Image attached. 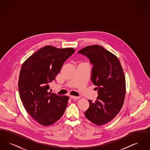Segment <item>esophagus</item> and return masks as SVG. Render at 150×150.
Listing matches in <instances>:
<instances>
[{"instance_id": "obj_1", "label": "esophagus", "mask_w": 150, "mask_h": 150, "mask_svg": "<svg viewBox=\"0 0 150 150\" xmlns=\"http://www.w3.org/2000/svg\"><path fill=\"white\" fill-rule=\"evenodd\" d=\"M70 98L72 99V100H78L80 98V97H76V96H70Z\"/></svg>"}]
</instances>
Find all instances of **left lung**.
Here are the masks:
<instances>
[{
    "instance_id": "8db88e82",
    "label": "left lung",
    "mask_w": 150,
    "mask_h": 150,
    "mask_svg": "<svg viewBox=\"0 0 150 150\" xmlns=\"http://www.w3.org/2000/svg\"><path fill=\"white\" fill-rule=\"evenodd\" d=\"M78 53L93 64L91 80L98 96L85 112L86 117L97 125L112 120L122 107L126 93L125 78L120 62L114 54L98 45L87 46Z\"/></svg>"
}]
</instances>
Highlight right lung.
I'll list each match as a JSON object with an SVG mask.
<instances>
[{
  "mask_svg": "<svg viewBox=\"0 0 150 150\" xmlns=\"http://www.w3.org/2000/svg\"><path fill=\"white\" fill-rule=\"evenodd\" d=\"M74 52V48L47 45L22 64L18 80L20 98L30 116L43 126L52 125L64 114L69 97L49 92V83Z\"/></svg>",
  "mask_w": 150,
  "mask_h": 150,
  "instance_id": "obj_1",
  "label": "right lung"
}]
</instances>
